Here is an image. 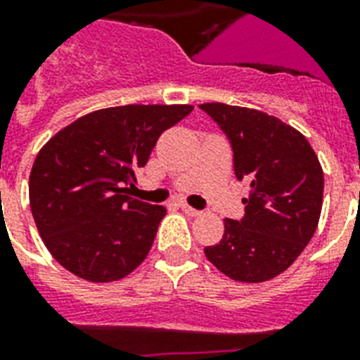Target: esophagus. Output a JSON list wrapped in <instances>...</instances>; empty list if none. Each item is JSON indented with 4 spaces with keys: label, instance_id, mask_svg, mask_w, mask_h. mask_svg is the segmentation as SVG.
Returning <instances> with one entry per match:
<instances>
[{
    "label": "esophagus",
    "instance_id": "1",
    "mask_svg": "<svg viewBox=\"0 0 360 360\" xmlns=\"http://www.w3.org/2000/svg\"><path fill=\"white\" fill-rule=\"evenodd\" d=\"M181 210H183V212H185V214H188V216H200L201 214V210L186 205V203H181Z\"/></svg>",
    "mask_w": 360,
    "mask_h": 360
}]
</instances>
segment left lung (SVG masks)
Returning <instances> with one entry per match:
<instances>
[{
	"label": "left lung",
	"mask_w": 360,
	"mask_h": 360,
	"mask_svg": "<svg viewBox=\"0 0 360 360\" xmlns=\"http://www.w3.org/2000/svg\"><path fill=\"white\" fill-rule=\"evenodd\" d=\"M235 153L236 179H248L246 216L224 220V236L205 255L233 281L264 283L292 266L311 242L323 203V170L292 125L248 107L203 103Z\"/></svg>",
	"instance_id": "left-lung-1"
}]
</instances>
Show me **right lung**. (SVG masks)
Returning <instances> with one entry per match:
<instances>
[{
    "label": "right lung",
    "instance_id": "1",
    "mask_svg": "<svg viewBox=\"0 0 360 360\" xmlns=\"http://www.w3.org/2000/svg\"><path fill=\"white\" fill-rule=\"evenodd\" d=\"M192 105H122L89 112L42 146L29 175L37 229L58 264L90 283L136 270L151 250L162 205L127 195L157 140Z\"/></svg>",
    "mask_w": 360,
    "mask_h": 360
}]
</instances>
